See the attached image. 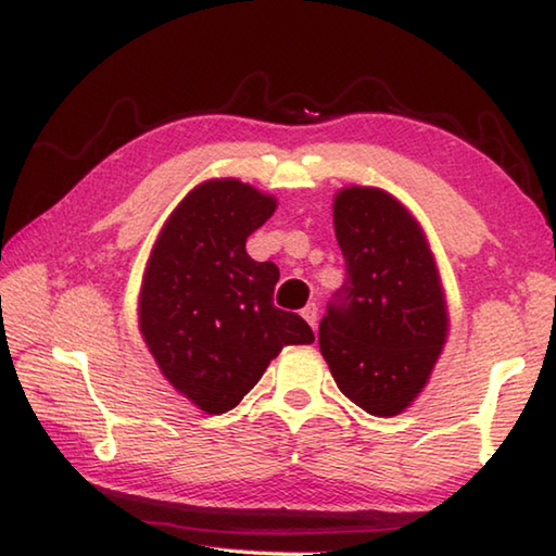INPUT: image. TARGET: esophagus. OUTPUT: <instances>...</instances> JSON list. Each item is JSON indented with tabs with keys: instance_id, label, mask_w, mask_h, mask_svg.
I'll list each match as a JSON object with an SVG mask.
<instances>
[{
	"instance_id": "1",
	"label": "esophagus",
	"mask_w": 556,
	"mask_h": 556,
	"mask_svg": "<svg viewBox=\"0 0 556 556\" xmlns=\"http://www.w3.org/2000/svg\"><path fill=\"white\" fill-rule=\"evenodd\" d=\"M301 316L306 318V324L316 328V321H318V306L316 304H306L304 308H301Z\"/></svg>"
}]
</instances>
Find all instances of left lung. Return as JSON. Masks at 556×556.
Returning a JSON list of instances; mask_svg holds the SVG:
<instances>
[{
	"instance_id": "obj_1",
	"label": "left lung",
	"mask_w": 556,
	"mask_h": 556,
	"mask_svg": "<svg viewBox=\"0 0 556 556\" xmlns=\"http://www.w3.org/2000/svg\"><path fill=\"white\" fill-rule=\"evenodd\" d=\"M345 281L318 326V345L348 400L394 417L427 388L448 336L434 252L392 193L345 186L333 195Z\"/></svg>"
}]
</instances>
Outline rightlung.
Here are the masks:
<instances>
[{
  "mask_svg": "<svg viewBox=\"0 0 556 556\" xmlns=\"http://www.w3.org/2000/svg\"><path fill=\"white\" fill-rule=\"evenodd\" d=\"M277 199L238 178H208L168 215L139 289V333L168 384L205 414L255 388L285 345L314 343L299 314L271 304L279 269L244 242Z\"/></svg>",
  "mask_w": 556,
  "mask_h": 556,
  "instance_id": "right-lung-1",
  "label": "right lung"
}]
</instances>
